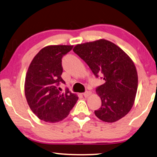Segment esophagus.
I'll return each mask as SVG.
<instances>
[{"instance_id": "esophagus-1", "label": "esophagus", "mask_w": 157, "mask_h": 157, "mask_svg": "<svg viewBox=\"0 0 157 157\" xmlns=\"http://www.w3.org/2000/svg\"><path fill=\"white\" fill-rule=\"evenodd\" d=\"M90 94H91V92H90V91H86V92H85V93H83V96L85 98L88 97L89 96H90Z\"/></svg>"}]
</instances>
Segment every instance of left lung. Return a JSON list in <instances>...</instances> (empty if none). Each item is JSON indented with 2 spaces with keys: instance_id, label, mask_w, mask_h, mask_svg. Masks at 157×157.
I'll list each match as a JSON object with an SVG mask.
<instances>
[{
  "instance_id": "left-lung-1",
  "label": "left lung",
  "mask_w": 157,
  "mask_h": 157,
  "mask_svg": "<svg viewBox=\"0 0 157 157\" xmlns=\"http://www.w3.org/2000/svg\"><path fill=\"white\" fill-rule=\"evenodd\" d=\"M73 51L85 61L98 78L105 83L96 88L101 106L94 111L97 118L113 123L122 118L134 104L138 78L132 60L118 46L100 39L78 44Z\"/></svg>"
}]
</instances>
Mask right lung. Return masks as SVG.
<instances>
[{
    "label": "right lung",
    "mask_w": 157,
    "mask_h": 157,
    "mask_svg": "<svg viewBox=\"0 0 157 157\" xmlns=\"http://www.w3.org/2000/svg\"><path fill=\"white\" fill-rule=\"evenodd\" d=\"M72 46H48L33 58L26 75L25 92L28 104L39 119L48 123L62 121L68 116L78 97L67 88L64 92L58 87L65 84L62 79V58Z\"/></svg>",
    "instance_id": "obj_1"
}]
</instances>
